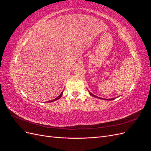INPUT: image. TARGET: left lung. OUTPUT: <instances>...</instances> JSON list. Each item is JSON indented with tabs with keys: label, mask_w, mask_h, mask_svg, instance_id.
Masks as SVG:
<instances>
[{
	"label": "left lung",
	"mask_w": 151,
	"mask_h": 151,
	"mask_svg": "<svg viewBox=\"0 0 151 151\" xmlns=\"http://www.w3.org/2000/svg\"><path fill=\"white\" fill-rule=\"evenodd\" d=\"M89 94H90V95L91 96H93V97H94V98H96L101 99H104V100H113V99H115V98H111V99H103V98H99V97H98V96H95V95L93 94L92 93H90V92H89Z\"/></svg>",
	"instance_id": "obj_1"
}]
</instances>
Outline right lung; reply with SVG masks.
<instances>
[{
	"label": "right lung",
	"instance_id": "add662e5",
	"mask_svg": "<svg viewBox=\"0 0 151 151\" xmlns=\"http://www.w3.org/2000/svg\"><path fill=\"white\" fill-rule=\"evenodd\" d=\"M62 94H63V91H62V92L61 93V94L58 96V97H57L55 99H53V100H51V101H48V103H50V102H53V101H56V100H58V99H60V98L62 97Z\"/></svg>",
	"mask_w": 151,
	"mask_h": 151
}]
</instances>
